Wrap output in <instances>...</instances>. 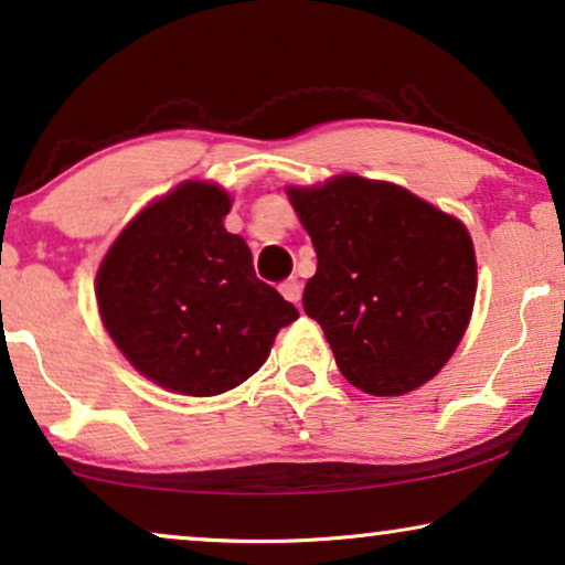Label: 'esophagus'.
<instances>
[{
	"label": "esophagus",
	"mask_w": 565,
	"mask_h": 565,
	"mask_svg": "<svg viewBox=\"0 0 565 565\" xmlns=\"http://www.w3.org/2000/svg\"><path fill=\"white\" fill-rule=\"evenodd\" d=\"M280 292L290 300V303L300 306V296H303V282H300L298 277H290V280H285L280 285Z\"/></svg>",
	"instance_id": "esophagus-1"
}]
</instances>
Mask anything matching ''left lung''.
<instances>
[{"instance_id":"8db88e82","label":"left lung","mask_w":565,"mask_h":565,"mask_svg":"<svg viewBox=\"0 0 565 565\" xmlns=\"http://www.w3.org/2000/svg\"><path fill=\"white\" fill-rule=\"evenodd\" d=\"M288 195L319 259L303 311L321 323L347 381L401 396L435 377L473 311L466 226L404 188L354 174Z\"/></svg>"}]
</instances>
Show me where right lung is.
Instances as JSON below:
<instances>
[{
  "label": "right lung",
  "instance_id": "add662e5",
  "mask_svg": "<svg viewBox=\"0 0 565 565\" xmlns=\"http://www.w3.org/2000/svg\"><path fill=\"white\" fill-rule=\"evenodd\" d=\"M231 198L184 182L122 228L97 273V303L118 350L153 383L218 396L252 377L298 319L262 282L242 236L223 228Z\"/></svg>",
  "mask_w": 565,
  "mask_h": 565
}]
</instances>
